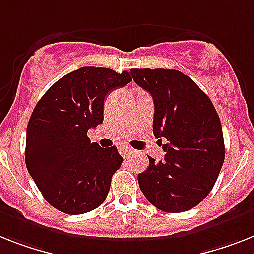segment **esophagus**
<instances>
[{
  "mask_svg": "<svg viewBox=\"0 0 254 254\" xmlns=\"http://www.w3.org/2000/svg\"><path fill=\"white\" fill-rule=\"evenodd\" d=\"M132 152H133V149H132V148H129L128 145L119 146V153H121L123 157H127L128 154H131Z\"/></svg>",
  "mask_w": 254,
  "mask_h": 254,
  "instance_id": "34e87169",
  "label": "esophagus"
}]
</instances>
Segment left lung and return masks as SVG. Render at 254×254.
<instances>
[{"mask_svg": "<svg viewBox=\"0 0 254 254\" xmlns=\"http://www.w3.org/2000/svg\"><path fill=\"white\" fill-rule=\"evenodd\" d=\"M131 75L152 94L153 133L165 152L158 162L148 156L149 167L137 175L140 190L160 210H190L210 193L225 161L221 119L210 98L180 71L132 68Z\"/></svg>", "mask_w": 254, "mask_h": 254, "instance_id": "left-lung-1", "label": "left lung"}]
</instances>
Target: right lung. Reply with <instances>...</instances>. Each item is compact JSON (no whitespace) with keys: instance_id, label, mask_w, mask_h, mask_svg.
Listing matches in <instances>:
<instances>
[{"instance_id":"1","label":"right lung","mask_w":254,"mask_h":254,"mask_svg":"<svg viewBox=\"0 0 254 254\" xmlns=\"http://www.w3.org/2000/svg\"><path fill=\"white\" fill-rule=\"evenodd\" d=\"M132 81L104 67H81L56 81L40 98L27 126L26 165L44 198L66 214H84L108 197L121 167L117 146L101 148L88 129L104 121V100Z\"/></svg>"}]
</instances>
